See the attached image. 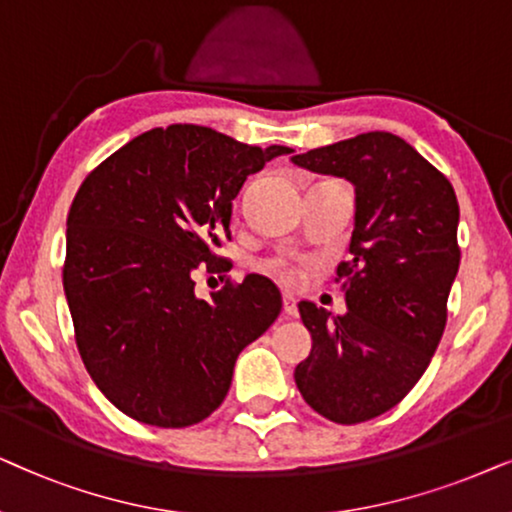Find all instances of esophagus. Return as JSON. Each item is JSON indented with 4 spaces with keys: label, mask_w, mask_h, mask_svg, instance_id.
<instances>
[{
    "label": "esophagus",
    "mask_w": 512,
    "mask_h": 512,
    "mask_svg": "<svg viewBox=\"0 0 512 512\" xmlns=\"http://www.w3.org/2000/svg\"><path fill=\"white\" fill-rule=\"evenodd\" d=\"M283 311H285V316H290V318L297 316V302H295V297H290V295L283 297Z\"/></svg>",
    "instance_id": "1"
}]
</instances>
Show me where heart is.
<instances>
[{
    "label": "heart",
    "mask_w": 512,
    "mask_h": 512,
    "mask_svg": "<svg viewBox=\"0 0 512 512\" xmlns=\"http://www.w3.org/2000/svg\"><path fill=\"white\" fill-rule=\"evenodd\" d=\"M269 274H274L283 285H297L302 281V269L288 260H271L267 264Z\"/></svg>",
    "instance_id": "heart-1"
}]
</instances>
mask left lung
<instances>
[{
    "mask_svg": "<svg viewBox=\"0 0 512 512\" xmlns=\"http://www.w3.org/2000/svg\"><path fill=\"white\" fill-rule=\"evenodd\" d=\"M297 166L356 185L351 260L337 267L346 316L299 302L313 349L295 370L311 410L360 424L400 403L421 379L447 325L459 271L452 182L398 135L372 131L297 154Z\"/></svg>",
    "mask_w": 512,
    "mask_h": 512,
    "instance_id": "1",
    "label": "left lung"
}]
</instances>
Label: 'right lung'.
Masks as SVG:
<instances>
[{"label": "right lung", "mask_w": 512, "mask_h": 512, "mask_svg": "<svg viewBox=\"0 0 512 512\" xmlns=\"http://www.w3.org/2000/svg\"><path fill=\"white\" fill-rule=\"evenodd\" d=\"M290 147H252L206 126L152 128L81 182L67 215L63 285L95 386L135 421L185 428L210 417L245 346L283 309L267 276L227 278L213 302L194 271L231 269V201Z\"/></svg>", "instance_id": "right-lung-1"}]
</instances>
